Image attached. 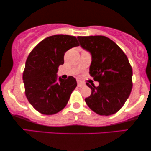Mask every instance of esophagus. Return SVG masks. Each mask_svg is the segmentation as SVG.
Wrapping results in <instances>:
<instances>
[{"mask_svg":"<svg viewBox=\"0 0 151 151\" xmlns=\"http://www.w3.org/2000/svg\"><path fill=\"white\" fill-rule=\"evenodd\" d=\"M77 84L79 87H83L86 86V83L83 81H77Z\"/></svg>","mask_w":151,"mask_h":151,"instance_id":"obj_1","label":"esophagus"}]
</instances>
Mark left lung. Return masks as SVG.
Returning <instances> with one entry per match:
<instances>
[{
	"label": "left lung",
	"instance_id": "1",
	"mask_svg": "<svg viewBox=\"0 0 151 151\" xmlns=\"http://www.w3.org/2000/svg\"><path fill=\"white\" fill-rule=\"evenodd\" d=\"M82 48L91 52L89 74L98 86L91 88V95L85 98L89 108L97 114L109 116L124 105L132 88V69L123 50L109 38L102 35L78 36Z\"/></svg>",
	"mask_w": 151,
	"mask_h": 151
}]
</instances>
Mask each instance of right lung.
<instances>
[{"label": "right lung", "mask_w": 151, "mask_h": 151, "mask_svg": "<svg viewBox=\"0 0 151 151\" xmlns=\"http://www.w3.org/2000/svg\"><path fill=\"white\" fill-rule=\"evenodd\" d=\"M77 46L74 36L55 35L44 39L28 55L23 73L25 94L40 113L53 115L68 104L77 81L72 76L58 80L56 73L64 63L65 53Z\"/></svg>", "instance_id": "add662e5"}]
</instances>
